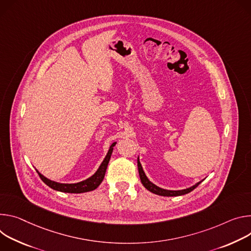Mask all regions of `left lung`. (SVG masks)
<instances>
[{"instance_id":"1","label":"left lung","mask_w":251,"mask_h":251,"mask_svg":"<svg viewBox=\"0 0 251 251\" xmlns=\"http://www.w3.org/2000/svg\"><path fill=\"white\" fill-rule=\"evenodd\" d=\"M137 169H138V174H140V177H141V181L143 183V185L148 189L150 190L151 192L154 193V194H157V196H161V197H178V196H183V194H186L188 192H190L191 190H193L194 188H196L197 186H199L202 181H199L198 183H196L194 185L188 187V188H185V189H179V190H169V189H164V188H161L157 185H155L154 183H152L149 177L147 176L144 169H143V165L140 161V157L137 156Z\"/></svg>"}]
</instances>
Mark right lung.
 <instances>
[{
    "mask_svg": "<svg viewBox=\"0 0 251 251\" xmlns=\"http://www.w3.org/2000/svg\"><path fill=\"white\" fill-rule=\"evenodd\" d=\"M117 145V143H113L110 145L108 151L105 155V157L103 158L102 162L100 163V165L99 166L98 171L89 178L76 182V183H61V182H57L50 180L49 178H47L46 176H44L38 170L37 173L39 174L40 177L42 178V180L50 188L58 190V191H62V192H68V193H82V192H88V191H92L95 190L102 181L104 175H105V171L107 168L108 161L110 159V155L113 153L114 151V147Z\"/></svg>",
    "mask_w": 251,
    "mask_h": 251,
    "instance_id": "add662e5",
    "label": "right lung"
}]
</instances>
